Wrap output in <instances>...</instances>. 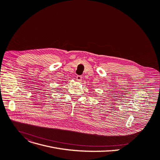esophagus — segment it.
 Instances as JSON below:
<instances>
[{
	"mask_svg": "<svg viewBox=\"0 0 160 160\" xmlns=\"http://www.w3.org/2000/svg\"><path fill=\"white\" fill-rule=\"evenodd\" d=\"M76 78H77L76 79H77V80L78 82H82V77L81 75H77Z\"/></svg>",
	"mask_w": 160,
	"mask_h": 160,
	"instance_id": "34e87169",
	"label": "esophagus"
}]
</instances>
